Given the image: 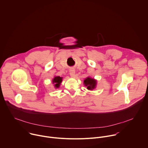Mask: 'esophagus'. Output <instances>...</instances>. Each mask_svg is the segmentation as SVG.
I'll return each mask as SVG.
<instances>
[{"label":"esophagus","mask_w":148,"mask_h":148,"mask_svg":"<svg viewBox=\"0 0 148 148\" xmlns=\"http://www.w3.org/2000/svg\"><path fill=\"white\" fill-rule=\"evenodd\" d=\"M69 73H70V75L71 77H74L75 76V70L73 69H71L69 71Z\"/></svg>","instance_id":"1"}]
</instances>
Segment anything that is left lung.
I'll return each mask as SVG.
<instances>
[{"instance_id":"1","label":"left lung","mask_w":148,"mask_h":148,"mask_svg":"<svg viewBox=\"0 0 148 148\" xmlns=\"http://www.w3.org/2000/svg\"><path fill=\"white\" fill-rule=\"evenodd\" d=\"M84 84L87 87V89L92 90L95 87L96 80L90 77H87L84 80Z\"/></svg>"}]
</instances>
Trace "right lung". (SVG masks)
<instances>
[{"label": "right lung", "mask_w": 148, "mask_h": 148, "mask_svg": "<svg viewBox=\"0 0 148 148\" xmlns=\"http://www.w3.org/2000/svg\"><path fill=\"white\" fill-rule=\"evenodd\" d=\"M62 77H61L60 76L55 77L54 79L53 80V83L54 84V86L56 88H58L60 87V84L62 82Z\"/></svg>", "instance_id": "1"}]
</instances>
